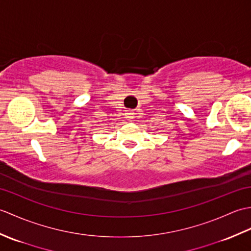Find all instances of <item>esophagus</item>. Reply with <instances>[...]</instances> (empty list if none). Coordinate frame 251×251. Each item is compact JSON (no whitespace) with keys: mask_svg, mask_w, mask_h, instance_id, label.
<instances>
[{"mask_svg":"<svg viewBox=\"0 0 251 251\" xmlns=\"http://www.w3.org/2000/svg\"><path fill=\"white\" fill-rule=\"evenodd\" d=\"M135 112H132V111H127L126 112V113H125V117H126V119L127 120H132V119H134V117H135Z\"/></svg>","mask_w":251,"mask_h":251,"instance_id":"obj_1","label":"esophagus"}]
</instances>
